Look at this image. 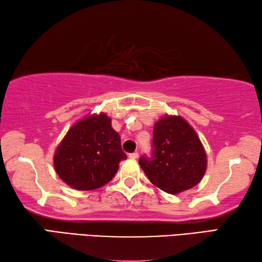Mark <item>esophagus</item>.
I'll return each instance as SVG.
<instances>
[{
	"instance_id": "34e87169",
	"label": "esophagus",
	"mask_w": 262,
	"mask_h": 262,
	"mask_svg": "<svg viewBox=\"0 0 262 262\" xmlns=\"http://www.w3.org/2000/svg\"><path fill=\"white\" fill-rule=\"evenodd\" d=\"M129 157L130 159H137L138 158V153L137 152H133V153H129Z\"/></svg>"
}]
</instances>
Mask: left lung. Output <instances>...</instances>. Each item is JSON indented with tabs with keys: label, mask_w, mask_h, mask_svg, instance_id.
<instances>
[{
	"label": "left lung",
	"mask_w": 262,
	"mask_h": 262,
	"mask_svg": "<svg viewBox=\"0 0 262 262\" xmlns=\"http://www.w3.org/2000/svg\"><path fill=\"white\" fill-rule=\"evenodd\" d=\"M152 157L140 163L150 182L169 194H178L201 182L207 155L193 127L179 116H165L153 127Z\"/></svg>",
	"instance_id": "1"
}]
</instances>
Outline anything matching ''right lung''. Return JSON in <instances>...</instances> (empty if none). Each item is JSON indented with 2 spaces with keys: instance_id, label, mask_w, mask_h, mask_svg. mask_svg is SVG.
I'll use <instances>...</instances> for the list:
<instances>
[{
  "instance_id": "add662e5",
  "label": "right lung",
  "mask_w": 262,
  "mask_h": 262,
  "mask_svg": "<svg viewBox=\"0 0 262 262\" xmlns=\"http://www.w3.org/2000/svg\"><path fill=\"white\" fill-rule=\"evenodd\" d=\"M127 159L120 136L105 114L77 121L56 147L54 169L62 181L78 191H92L109 183Z\"/></svg>"
}]
</instances>
